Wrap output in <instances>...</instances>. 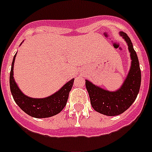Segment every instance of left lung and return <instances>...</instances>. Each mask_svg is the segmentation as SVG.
I'll return each mask as SVG.
<instances>
[{"label": "left lung", "mask_w": 152, "mask_h": 152, "mask_svg": "<svg viewBox=\"0 0 152 152\" xmlns=\"http://www.w3.org/2000/svg\"><path fill=\"white\" fill-rule=\"evenodd\" d=\"M125 39L130 52L131 68L121 88L116 92H109L93 85L86 80V87L93 109L108 116H116L124 112L137 97L141 85V71L140 62L131 41L127 34L121 32Z\"/></svg>", "instance_id": "8db88e82"}]
</instances>
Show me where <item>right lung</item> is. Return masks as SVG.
Listing matches in <instances>:
<instances>
[{
  "label": "right lung",
  "instance_id": "right-lung-1",
  "mask_svg": "<svg viewBox=\"0 0 152 152\" xmlns=\"http://www.w3.org/2000/svg\"><path fill=\"white\" fill-rule=\"evenodd\" d=\"M16 55L12 59L10 75V87L16 103L22 111L33 118H49L59 113L66 105L75 79L71 80L61 90L47 98L33 99L26 96L20 91L13 79V65Z\"/></svg>",
  "mask_w": 152,
  "mask_h": 152
}]
</instances>
